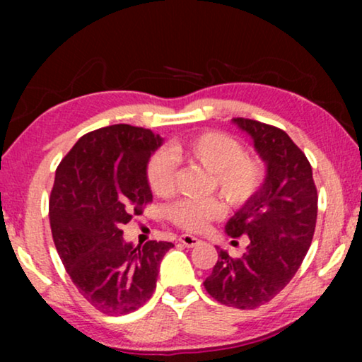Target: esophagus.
Listing matches in <instances>:
<instances>
[{"instance_id":"obj_1","label":"esophagus","mask_w":362,"mask_h":362,"mask_svg":"<svg viewBox=\"0 0 362 362\" xmlns=\"http://www.w3.org/2000/svg\"><path fill=\"white\" fill-rule=\"evenodd\" d=\"M180 242L182 245H186V247H196L197 244H199V239H197V237H194V235H189V234H182V235H180Z\"/></svg>"}]
</instances>
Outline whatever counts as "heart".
<instances>
[{"label": "heart", "instance_id": "heart-1", "mask_svg": "<svg viewBox=\"0 0 362 362\" xmlns=\"http://www.w3.org/2000/svg\"><path fill=\"white\" fill-rule=\"evenodd\" d=\"M171 155L209 171V189H217L230 207L245 206L265 180V166L260 158L245 153L235 138L221 132H202L177 140L171 145ZM171 155L156 151L146 163L148 186L160 197H168L175 191L176 168ZM222 214L224 204L216 196L181 199L168 212L173 224L187 232H201Z\"/></svg>", "mask_w": 362, "mask_h": 362}]
</instances>
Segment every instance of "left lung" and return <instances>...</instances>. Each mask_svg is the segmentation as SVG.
<instances>
[{
  "instance_id": "8db88e82",
  "label": "left lung",
  "mask_w": 362,
  "mask_h": 362,
  "mask_svg": "<svg viewBox=\"0 0 362 362\" xmlns=\"http://www.w3.org/2000/svg\"><path fill=\"white\" fill-rule=\"evenodd\" d=\"M249 133L267 177L259 192L227 222L230 237L249 235L240 259L219 250L204 288L226 306L254 310L280 293L298 272L313 240L318 192L305 153L284 130L250 118H234Z\"/></svg>"
}]
</instances>
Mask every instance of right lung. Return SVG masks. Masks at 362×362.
Listing matches in <instances>:
<instances>
[{"mask_svg": "<svg viewBox=\"0 0 362 362\" xmlns=\"http://www.w3.org/2000/svg\"><path fill=\"white\" fill-rule=\"evenodd\" d=\"M161 141L146 128L103 127L83 135L56 170L49 197L54 244L78 293L105 315L145 305L175 247L163 240L133 247L120 229L153 201L146 163Z\"/></svg>", "mask_w": 362, "mask_h": 362, "instance_id": "obj_1", "label": "right lung"}]
</instances>
